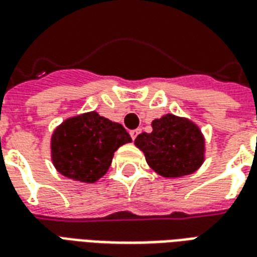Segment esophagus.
I'll return each mask as SVG.
<instances>
[{"instance_id": "34e87169", "label": "esophagus", "mask_w": 257, "mask_h": 257, "mask_svg": "<svg viewBox=\"0 0 257 257\" xmlns=\"http://www.w3.org/2000/svg\"><path fill=\"white\" fill-rule=\"evenodd\" d=\"M140 133H141L140 128H136V130H131V131H130V136H131V138H133V141L136 140L137 136H138Z\"/></svg>"}]
</instances>
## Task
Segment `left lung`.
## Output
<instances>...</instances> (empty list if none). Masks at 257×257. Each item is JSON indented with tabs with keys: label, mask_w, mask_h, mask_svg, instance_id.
Instances as JSON below:
<instances>
[{
	"label": "left lung",
	"mask_w": 257,
	"mask_h": 257,
	"mask_svg": "<svg viewBox=\"0 0 257 257\" xmlns=\"http://www.w3.org/2000/svg\"><path fill=\"white\" fill-rule=\"evenodd\" d=\"M153 131L136 138L146 163L163 177H181L198 171L204 161V137L194 121L167 113L152 121Z\"/></svg>",
	"instance_id": "obj_1"
}]
</instances>
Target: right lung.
<instances>
[{
  "label": "right lung",
  "mask_w": 257,
  "mask_h": 257,
  "mask_svg": "<svg viewBox=\"0 0 257 257\" xmlns=\"http://www.w3.org/2000/svg\"><path fill=\"white\" fill-rule=\"evenodd\" d=\"M128 142L124 127L92 111L69 117L54 130L51 160L63 176L94 183L107 173L113 153Z\"/></svg>",
  "instance_id": "1"
}]
</instances>
